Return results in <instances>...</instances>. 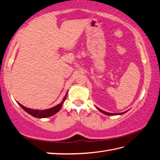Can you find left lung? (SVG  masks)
Instances as JSON below:
<instances>
[{"instance_id":"1","label":"left lung","mask_w":160,"mask_h":160,"mask_svg":"<svg viewBox=\"0 0 160 160\" xmlns=\"http://www.w3.org/2000/svg\"><path fill=\"white\" fill-rule=\"evenodd\" d=\"M97 109H98V110L101 112H102V113H103V114H106V115H109V116H112V115H118V114H124V113H126V112H122V113H119V114H112V113H109V112H105V111H102V109H99V108H96Z\"/></svg>"}]
</instances>
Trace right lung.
I'll return each mask as SVG.
<instances>
[{"label": "right lung", "instance_id": "1", "mask_svg": "<svg viewBox=\"0 0 160 160\" xmlns=\"http://www.w3.org/2000/svg\"><path fill=\"white\" fill-rule=\"evenodd\" d=\"M67 94H66L64 98H63V100H62V101L59 103V104L57 105L56 106H55V107H53L52 108L45 109V110H37V109H32L24 107L23 105H21L20 103H18V104L25 111L28 112V114H30V115H32L34 117L39 118H46V117H51V116L55 114L57 112H58L59 110H60V109L62 107V105H63V103L65 101L66 98H67Z\"/></svg>", "mask_w": 160, "mask_h": 160}]
</instances>
